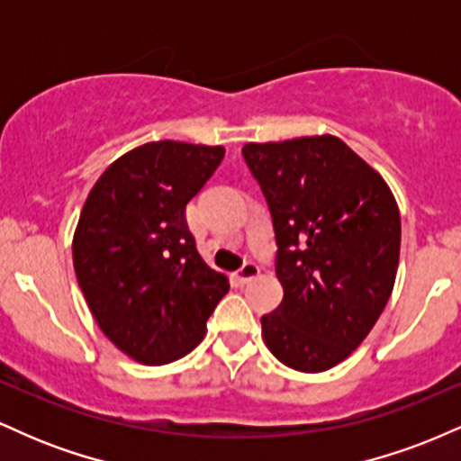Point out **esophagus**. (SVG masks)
<instances>
[{"label": "esophagus", "mask_w": 461, "mask_h": 461, "mask_svg": "<svg viewBox=\"0 0 461 461\" xmlns=\"http://www.w3.org/2000/svg\"><path fill=\"white\" fill-rule=\"evenodd\" d=\"M258 275H260V267H258L256 262H247L245 267L236 273V279H238V284H249L251 279H256Z\"/></svg>", "instance_id": "obj_1"}]
</instances>
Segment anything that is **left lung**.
<instances>
[{"label":"left lung","mask_w":461,"mask_h":461,"mask_svg":"<svg viewBox=\"0 0 461 461\" xmlns=\"http://www.w3.org/2000/svg\"><path fill=\"white\" fill-rule=\"evenodd\" d=\"M277 240L284 299L262 338L285 366L322 373L362 345L393 294L401 214L384 177L331 134L247 142Z\"/></svg>","instance_id":"8db88e82"}]
</instances>
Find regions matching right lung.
I'll return each mask as SVG.
<instances>
[{"instance_id":"obj_1","label":"right lung","mask_w":461,"mask_h":461,"mask_svg":"<svg viewBox=\"0 0 461 461\" xmlns=\"http://www.w3.org/2000/svg\"><path fill=\"white\" fill-rule=\"evenodd\" d=\"M225 149L145 142L95 182L73 234V268L99 330L125 356L160 366L203 340L230 279L199 256L186 203Z\"/></svg>"}]
</instances>
